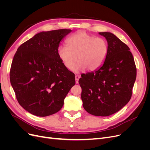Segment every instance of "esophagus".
<instances>
[{
	"label": "esophagus",
	"instance_id": "1",
	"mask_svg": "<svg viewBox=\"0 0 150 150\" xmlns=\"http://www.w3.org/2000/svg\"><path fill=\"white\" fill-rule=\"evenodd\" d=\"M80 78V76H78V75H76L75 76V79H76V83L78 84V81H79V79Z\"/></svg>",
	"mask_w": 150,
	"mask_h": 150
}]
</instances>
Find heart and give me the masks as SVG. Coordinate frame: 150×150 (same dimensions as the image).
Listing matches in <instances>:
<instances>
[{"label":"heart","mask_w":150,"mask_h":150,"mask_svg":"<svg viewBox=\"0 0 150 150\" xmlns=\"http://www.w3.org/2000/svg\"><path fill=\"white\" fill-rule=\"evenodd\" d=\"M66 46L57 48V55L66 68L76 72L85 69L93 72L100 67L106 59L108 44L105 39L95 38L84 31H78L66 40Z\"/></svg>","instance_id":"b5f03b06"}]
</instances>
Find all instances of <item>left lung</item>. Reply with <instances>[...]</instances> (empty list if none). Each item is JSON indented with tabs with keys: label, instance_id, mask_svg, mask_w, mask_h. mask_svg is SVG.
I'll return each mask as SVG.
<instances>
[{
	"label": "left lung",
	"instance_id": "1",
	"mask_svg": "<svg viewBox=\"0 0 150 150\" xmlns=\"http://www.w3.org/2000/svg\"><path fill=\"white\" fill-rule=\"evenodd\" d=\"M99 34L108 42L106 59L97 70L81 75L79 83L84 110L94 116H108L129 101L137 68L126 44L111 33Z\"/></svg>",
	"mask_w": 150,
	"mask_h": 150
}]
</instances>
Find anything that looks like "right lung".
I'll return each mask as SVG.
<instances>
[{
    "label": "right lung",
    "instance_id": "add662e5",
    "mask_svg": "<svg viewBox=\"0 0 150 150\" xmlns=\"http://www.w3.org/2000/svg\"><path fill=\"white\" fill-rule=\"evenodd\" d=\"M71 29L42 31L17 49L10 81L20 105L30 114L44 117L59 111L75 83L74 73L57 55L61 40Z\"/></svg>",
    "mask_w": 150,
    "mask_h": 150
}]
</instances>
